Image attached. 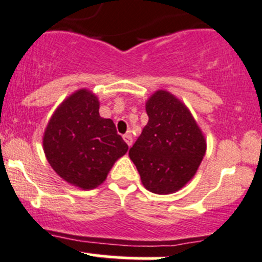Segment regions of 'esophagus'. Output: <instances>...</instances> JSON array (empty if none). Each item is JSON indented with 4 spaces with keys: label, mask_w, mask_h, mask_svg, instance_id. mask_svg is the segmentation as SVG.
Wrapping results in <instances>:
<instances>
[{
    "label": "esophagus",
    "mask_w": 262,
    "mask_h": 262,
    "mask_svg": "<svg viewBox=\"0 0 262 262\" xmlns=\"http://www.w3.org/2000/svg\"><path fill=\"white\" fill-rule=\"evenodd\" d=\"M123 140H125L126 144H127L128 146H131V145H132V136H131V134H125V135H123Z\"/></svg>",
    "instance_id": "esophagus-1"
}]
</instances>
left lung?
<instances>
[{
    "mask_svg": "<svg viewBox=\"0 0 262 262\" xmlns=\"http://www.w3.org/2000/svg\"><path fill=\"white\" fill-rule=\"evenodd\" d=\"M146 113L147 125L128 155L147 190L174 192L195 176L206 151L205 137L187 107L165 90L147 99Z\"/></svg>",
    "mask_w": 262,
    "mask_h": 262,
    "instance_id": "1",
    "label": "left lung"
}]
</instances>
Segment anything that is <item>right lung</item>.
Here are the masks:
<instances>
[{"label":"right lung","instance_id":"1","mask_svg":"<svg viewBox=\"0 0 262 262\" xmlns=\"http://www.w3.org/2000/svg\"><path fill=\"white\" fill-rule=\"evenodd\" d=\"M43 149L59 177L82 190H92L104 182L128 146L113 121L99 116L98 98L81 89L53 113L44 131Z\"/></svg>","mask_w":262,"mask_h":262}]
</instances>
